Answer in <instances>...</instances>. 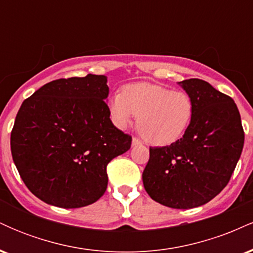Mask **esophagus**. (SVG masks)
<instances>
[{"mask_svg": "<svg viewBox=\"0 0 253 253\" xmlns=\"http://www.w3.org/2000/svg\"><path fill=\"white\" fill-rule=\"evenodd\" d=\"M136 145H141V141L139 140V139L133 138L132 139V146H136Z\"/></svg>", "mask_w": 253, "mask_h": 253, "instance_id": "obj_1", "label": "esophagus"}]
</instances>
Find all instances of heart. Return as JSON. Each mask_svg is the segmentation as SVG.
I'll list each match as a JSON object with an SVG mask.
<instances>
[{
  "instance_id": "b5f03b06",
  "label": "heart",
  "mask_w": 253,
  "mask_h": 253,
  "mask_svg": "<svg viewBox=\"0 0 253 253\" xmlns=\"http://www.w3.org/2000/svg\"><path fill=\"white\" fill-rule=\"evenodd\" d=\"M108 109L119 128H126L135 115L139 117L138 129L145 140L165 146L178 140L188 129L194 103L187 92L141 82L126 85L123 94H113Z\"/></svg>"
}]
</instances>
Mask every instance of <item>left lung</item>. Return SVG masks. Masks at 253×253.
I'll return each mask as SVG.
<instances>
[{
	"mask_svg": "<svg viewBox=\"0 0 253 253\" xmlns=\"http://www.w3.org/2000/svg\"><path fill=\"white\" fill-rule=\"evenodd\" d=\"M178 85L193 100V119L176 143L150 147L143 182L156 202L190 210L227 185L242 155L244 130L237 104L227 95L197 78Z\"/></svg>",
	"mask_w": 253,
	"mask_h": 253,
	"instance_id": "left-lung-1",
	"label": "left lung"
}]
</instances>
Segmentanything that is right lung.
<instances>
[{"label": "right lung", "instance_id": "right-lung-1", "mask_svg": "<svg viewBox=\"0 0 253 253\" xmlns=\"http://www.w3.org/2000/svg\"><path fill=\"white\" fill-rule=\"evenodd\" d=\"M107 76L52 81L25 100L10 150L22 181L38 199L60 208L96 202L108 184L107 165L132 138L109 118Z\"/></svg>", "mask_w": 253, "mask_h": 253}]
</instances>
